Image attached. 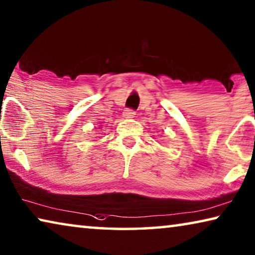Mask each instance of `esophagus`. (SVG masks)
<instances>
[{"instance_id":"34e87169","label":"esophagus","mask_w":255,"mask_h":255,"mask_svg":"<svg viewBox=\"0 0 255 255\" xmlns=\"http://www.w3.org/2000/svg\"><path fill=\"white\" fill-rule=\"evenodd\" d=\"M135 115H136V112L134 111V110H130V109L125 110V112H124V117H126V118H134Z\"/></svg>"}]
</instances>
